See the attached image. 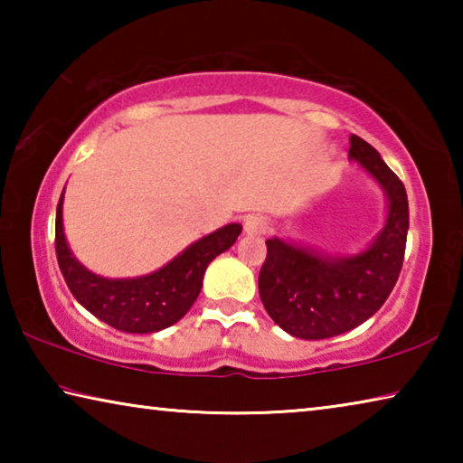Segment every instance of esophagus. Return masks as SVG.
Returning <instances> with one entry per match:
<instances>
[{"label":"esophagus","instance_id":"obj_1","mask_svg":"<svg viewBox=\"0 0 463 463\" xmlns=\"http://www.w3.org/2000/svg\"><path fill=\"white\" fill-rule=\"evenodd\" d=\"M242 229H245V234H249V237H257V234H263L269 229V222H268V218H263L260 214H250L245 218Z\"/></svg>","mask_w":463,"mask_h":463}]
</instances>
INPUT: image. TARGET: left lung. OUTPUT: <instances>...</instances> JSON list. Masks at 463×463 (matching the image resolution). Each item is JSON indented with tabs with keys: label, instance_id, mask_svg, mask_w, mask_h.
I'll return each mask as SVG.
<instances>
[{
	"label": "left lung",
	"instance_id": "left-lung-1",
	"mask_svg": "<svg viewBox=\"0 0 463 463\" xmlns=\"http://www.w3.org/2000/svg\"><path fill=\"white\" fill-rule=\"evenodd\" d=\"M357 161L386 194V224L362 253L328 257L284 239H268L260 271V296L273 323L298 339H328L365 323L386 302L401 276L409 198L380 153L357 135L349 138Z\"/></svg>",
	"mask_w": 463,
	"mask_h": 463
}]
</instances>
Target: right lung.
<instances>
[{
	"instance_id": "right-lung-1",
	"label": "right lung",
	"mask_w": 463,
	"mask_h": 463,
	"mask_svg": "<svg viewBox=\"0 0 463 463\" xmlns=\"http://www.w3.org/2000/svg\"><path fill=\"white\" fill-rule=\"evenodd\" d=\"M65 192V190H62ZM242 226L232 222L192 242L175 260L148 276L109 279L75 260L62 231V194L54 222V249L62 278L75 300L93 317L124 333H156L184 318L202 289L203 271L234 245Z\"/></svg>"
}]
</instances>
